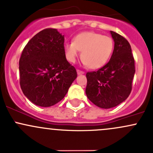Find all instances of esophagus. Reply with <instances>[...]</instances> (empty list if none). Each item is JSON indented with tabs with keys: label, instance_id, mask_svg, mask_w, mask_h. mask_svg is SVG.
Segmentation results:
<instances>
[{
	"label": "esophagus",
	"instance_id": "34e87169",
	"mask_svg": "<svg viewBox=\"0 0 153 153\" xmlns=\"http://www.w3.org/2000/svg\"><path fill=\"white\" fill-rule=\"evenodd\" d=\"M85 72L82 71H80V70H77V74L80 75V74H84Z\"/></svg>",
	"mask_w": 153,
	"mask_h": 153
}]
</instances>
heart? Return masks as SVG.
Here are the masks:
<instances>
[{
  "label": "heart",
  "instance_id": "1",
  "mask_svg": "<svg viewBox=\"0 0 153 153\" xmlns=\"http://www.w3.org/2000/svg\"><path fill=\"white\" fill-rule=\"evenodd\" d=\"M113 40L94 31H85L76 34L73 42L64 44V51L68 60L76 62L82 51V59L92 69L103 67L111 58L113 51Z\"/></svg>",
  "mask_w": 153,
  "mask_h": 153
}]
</instances>
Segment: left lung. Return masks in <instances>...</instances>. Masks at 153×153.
<instances>
[{"label":"left lung","mask_w":153,"mask_h":153,"mask_svg":"<svg viewBox=\"0 0 153 153\" xmlns=\"http://www.w3.org/2000/svg\"><path fill=\"white\" fill-rule=\"evenodd\" d=\"M111 34L114 49L110 61L97 71L86 74L88 100L104 109L114 108L127 100L135 71L130 43L116 32L111 31Z\"/></svg>","instance_id":"8db88e82"}]
</instances>
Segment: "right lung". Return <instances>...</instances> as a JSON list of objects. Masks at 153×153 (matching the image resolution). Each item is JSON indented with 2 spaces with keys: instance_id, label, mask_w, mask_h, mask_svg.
I'll use <instances>...</instances> for the list:
<instances>
[{
  "instance_id": "right-lung-1",
  "label": "right lung",
  "mask_w": 153,
  "mask_h": 153,
  "mask_svg": "<svg viewBox=\"0 0 153 153\" xmlns=\"http://www.w3.org/2000/svg\"><path fill=\"white\" fill-rule=\"evenodd\" d=\"M19 71L23 94L44 108L62 100L77 76L75 68L66 59L64 35L56 29L42 30L28 42L19 61Z\"/></svg>"
}]
</instances>
